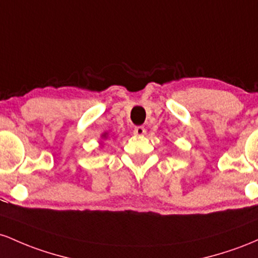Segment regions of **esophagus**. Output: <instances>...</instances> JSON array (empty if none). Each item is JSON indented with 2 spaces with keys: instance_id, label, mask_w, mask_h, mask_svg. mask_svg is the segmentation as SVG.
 Instances as JSON below:
<instances>
[{
  "instance_id": "esophagus-1",
  "label": "esophagus",
  "mask_w": 258,
  "mask_h": 258,
  "mask_svg": "<svg viewBox=\"0 0 258 258\" xmlns=\"http://www.w3.org/2000/svg\"><path fill=\"white\" fill-rule=\"evenodd\" d=\"M145 134H146V129H145L144 126H137V128L134 129V135H138V137H144Z\"/></svg>"
}]
</instances>
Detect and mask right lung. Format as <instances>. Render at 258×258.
<instances>
[{
  "label": "right lung",
  "instance_id": "right-lung-1",
  "mask_svg": "<svg viewBox=\"0 0 258 258\" xmlns=\"http://www.w3.org/2000/svg\"><path fill=\"white\" fill-rule=\"evenodd\" d=\"M107 137H108V134H107V133H103V134L101 135V138H102L103 140H105V139H107Z\"/></svg>",
  "mask_w": 258,
  "mask_h": 258
}]
</instances>
